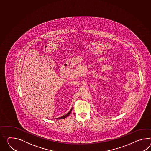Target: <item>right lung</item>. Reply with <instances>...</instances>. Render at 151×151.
I'll return each instance as SVG.
<instances>
[{"mask_svg": "<svg viewBox=\"0 0 151 151\" xmlns=\"http://www.w3.org/2000/svg\"><path fill=\"white\" fill-rule=\"evenodd\" d=\"M71 111H69V112H68L67 114H65V115H64V117H63V118H65L67 117L68 116H69V114H70V113H71Z\"/></svg>", "mask_w": 151, "mask_h": 151, "instance_id": "add662e5", "label": "right lung"}]
</instances>
